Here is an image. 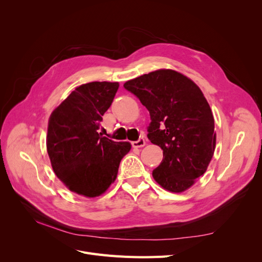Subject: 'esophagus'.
Masks as SVG:
<instances>
[{
  "instance_id": "1",
  "label": "esophagus",
  "mask_w": 262,
  "mask_h": 262,
  "mask_svg": "<svg viewBox=\"0 0 262 262\" xmlns=\"http://www.w3.org/2000/svg\"><path fill=\"white\" fill-rule=\"evenodd\" d=\"M131 144L133 147H142L145 145V140L143 138H140L138 141H133Z\"/></svg>"
}]
</instances>
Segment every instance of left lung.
<instances>
[{
    "mask_svg": "<svg viewBox=\"0 0 262 262\" xmlns=\"http://www.w3.org/2000/svg\"><path fill=\"white\" fill-rule=\"evenodd\" d=\"M123 87L149 112L147 138L163 149L153 178L168 191H185L207 170L215 149L214 118L203 93L187 76L165 69Z\"/></svg>",
    "mask_w": 262,
    "mask_h": 262,
    "instance_id": "8db88e82",
    "label": "left lung"
}]
</instances>
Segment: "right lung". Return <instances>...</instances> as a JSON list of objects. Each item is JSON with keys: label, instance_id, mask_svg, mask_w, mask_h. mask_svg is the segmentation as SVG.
I'll return each instance as SVG.
<instances>
[{"label": "right lung", "instance_id": "add662e5", "mask_svg": "<svg viewBox=\"0 0 262 262\" xmlns=\"http://www.w3.org/2000/svg\"><path fill=\"white\" fill-rule=\"evenodd\" d=\"M119 83L92 82L78 86L55 108L47 134L53 171L71 191L94 198L116 180L129 142H115L99 132Z\"/></svg>", "mask_w": 262, "mask_h": 262}]
</instances>
